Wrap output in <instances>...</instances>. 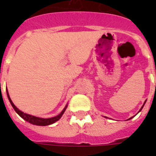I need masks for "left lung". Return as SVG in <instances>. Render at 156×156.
Segmentation results:
<instances>
[{
    "instance_id": "1",
    "label": "left lung",
    "mask_w": 156,
    "mask_h": 156,
    "mask_svg": "<svg viewBox=\"0 0 156 156\" xmlns=\"http://www.w3.org/2000/svg\"><path fill=\"white\" fill-rule=\"evenodd\" d=\"M145 103H146V101H145ZM145 103H144V104H143V107H142V108H141V109H140V110H139V112H140L141 110H142V109H143V106H144V104H145ZM131 118H133V117H130V118H129V119H131Z\"/></svg>"
}]
</instances>
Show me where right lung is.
<instances>
[{"label":"right lung","instance_id":"1","mask_svg":"<svg viewBox=\"0 0 156 156\" xmlns=\"http://www.w3.org/2000/svg\"><path fill=\"white\" fill-rule=\"evenodd\" d=\"M6 93H7V96H8V99L9 100V102H10L11 105L13 108V109L15 110V112L17 113L19 115V116L22 117L23 119H24L25 121H27V122L30 124H33V125H35V126H49L51 124L55 123L56 121H57L59 119L61 118L62 115L64 114L65 111H66V108H67V105L65 107V108L63 109V111L61 112V113L57 115L56 116H54V117H51V118H41V117H37V116H31V115H29V114L24 113L23 112L20 111L19 109L17 108V107L13 104V103L12 102V100H11L10 97H9V95L8 90H6Z\"/></svg>","mask_w":156,"mask_h":156}]
</instances>
